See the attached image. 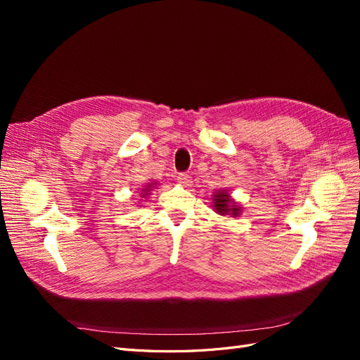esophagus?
<instances>
[{
    "label": "esophagus",
    "instance_id": "obj_1",
    "mask_svg": "<svg viewBox=\"0 0 360 360\" xmlns=\"http://www.w3.org/2000/svg\"><path fill=\"white\" fill-rule=\"evenodd\" d=\"M177 180H179V183L181 184V186H191V183H192V179H191L189 174H184V172L179 174Z\"/></svg>",
    "mask_w": 360,
    "mask_h": 360
}]
</instances>
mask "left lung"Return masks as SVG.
I'll return each instance as SVG.
<instances>
[{
  "label": "left lung",
  "mask_w": 360,
  "mask_h": 360,
  "mask_svg": "<svg viewBox=\"0 0 360 360\" xmlns=\"http://www.w3.org/2000/svg\"><path fill=\"white\" fill-rule=\"evenodd\" d=\"M212 202H213L214 212L221 216L237 217V216H240V213L243 210V207L238 204L234 198H231V195L228 193L226 189L216 191L212 195Z\"/></svg>",
  "instance_id": "left-lung-1"
}]
</instances>
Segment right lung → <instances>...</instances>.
Returning <instances> with one entry per match:
<instances>
[{
	"instance_id": "1",
	"label": "right lung",
	"mask_w": 360,
	"mask_h": 360,
	"mask_svg": "<svg viewBox=\"0 0 360 360\" xmlns=\"http://www.w3.org/2000/svg\"><path fill=\"white\" fill-rule=\"evenodd\" d=\"M156 186H158V183L155 181V183H148L146 188L141 189V195H139L141 200H144V198H147V197H148V195H151L150 192L153 191V189H156Z\"/></svg>"
}]
</instances>
